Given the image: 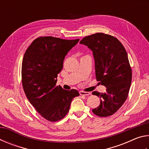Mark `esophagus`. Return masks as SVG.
Wrapping results in <instances>:
<instances>
[{
  "instance_id": "1",
  "label": "esophagus",
  "mask_w": 149,
  "mask_h": 149,
  "mask_svg": "<svg viewBox=\"0 0 149 149\" xmlns=\"http://www.w3.org/2000/svg\"><path fill=\"white\" fill-rule=\"evenodd\" d=\"M79 94L81 95H84V96H87L90 95L89 92H85V91H79Z\"/></svg>"
}]
</instances>
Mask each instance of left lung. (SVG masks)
<instances>
[{
    "label": "left lung",
    "mask_w": 149,
    "mask_h": 149,
    "mask_svg": "<svg viewBox=\"0 0 149 149\" xmlns=\"http://www.w3.org/2000/svg\"><path fill=\"white\" fill-rule=\"evenodd\" d=\"M92 50L95 62L96 79L107 87L106 93L93 91L100 98V105L92 111L100 117L114 114L127 99L132 79L127 52L115 37L97 33L80 41Z\"/></svg>",
    "instance_id": "8db88e82"
}]
</instances>
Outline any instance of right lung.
Listing matches in <instances>:
<instances>
[{
    "mask_svg": "<svg viewBox=\"0 0 149 149\" xmlns=\"http://www.w3.org/2000/svg\"><path fill=\"white\" fill-rule=\"evenodd\" d=\"M79 40L40 37L24 54L22 82L25 94L40 115L50 122L64 118L73 99L79 95L77 90H64L56 85L65 56Z\"/></svg>",
    "mask_w": 149,
    "mask_h": 149,
    "instance_id": "add662e5",
    "label": "right lung"
}]
</instances>
